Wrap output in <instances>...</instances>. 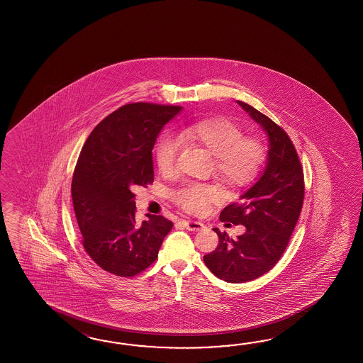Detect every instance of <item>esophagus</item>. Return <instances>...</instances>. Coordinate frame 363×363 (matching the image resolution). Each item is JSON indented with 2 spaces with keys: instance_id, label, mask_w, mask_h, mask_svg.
I'll list each match as a JSON object with an SVG mask.
<instances>
[{
  "instance_id": "1",
  "label": "esophagus",
  "mask_w": 363,
  "mask_h": 363,
  "mask_svg": "<svg viewBox=\"0 0 363 363\" xmlns=\"http://www.w3.org/2000/svg\"><path fill=\"white\" fill-rule=\"evenodd\" d=\"M183 224H184V227L188 231H201V230L205 227L203 223L197 222V220H184Z\"/></svg>"
}]
</instances>
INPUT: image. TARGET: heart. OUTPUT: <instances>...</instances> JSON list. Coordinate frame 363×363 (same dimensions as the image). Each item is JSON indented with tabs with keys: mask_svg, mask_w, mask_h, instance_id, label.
Returning a JSON list of instances; mask_svg holds the SVG:
<instances>
[{
	"mask_svg": "<svg viewBox=\"0 0 363 363\" xmlns=\"http://www.w3.org/2000/svg\"><path fill=\"white\" fill-rule=\"evenodd\" d=\"M180 139L202 147L213 155V174L220 184L236 191L250 184L266 160V147L255 136H244L239 124L223 116L203 119L185 125ZM180 150V140L163 133L155 147V163L163 174H171ZM172 202L191 214H202L219 201L213 185L188 183L171 193Z\"/></svg>",
	"mask_w": 363,
	"mask_h": 363,
	"instance_id": "heart-1",
	"label": "heart"
}]
</instances>
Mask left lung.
I'll return each mask as SVG.
<instances>
[{"label":"left lung","mask_w":363,"mask_h":363,"mask_svg":"<svg viewBox=\"0 0 363 363\" xmlns=\"http://www.w3.org/2000/svg\"><path fill=\"white\" fill-rule=\"evenodd\" d=\"M269 135L270 149L262 177L247 192L222 210L220 220L245 225L247 232L230 239L214 228L219 245L203 262L216 278L245 283L270 271L284 253L301 213L303 169L292 140L280 125L257 108L238 101Z\"/></svg>","instance_id":"1"}]
</instances>
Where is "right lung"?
Returning a JSON list of instances; mask_svg holds the SVG:
<instances>
[{"label": "right lung", "mask_w": 363, "mask_h": 363, "mask_svg": "<svg viewBox=\"0 0 363 363\" xmlns=\"http://www.w3.org/2000/svg\"><path fill=\"white\" fill-rule=\"evenodd\" d=\"M182 106L127 104L94 127L77 158L71 196L85 252L102 270L132 278L158 257L172 222L150 216L136 223L133 188L155 180L152 150Z\"/></svg>", "instance_id": "add662e5"}]
</instances>
